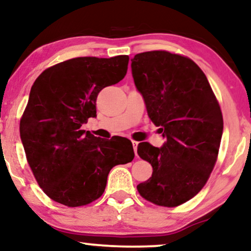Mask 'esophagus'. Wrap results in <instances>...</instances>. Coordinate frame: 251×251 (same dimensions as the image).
Returning a JSON list of instances; mask_svg holds the SVG:
<instances>
[{
    "mask_svg": "<svg viewBox=\"0 0 251 251\" xmlns=\"http://www.w3.org/2000/svg\"><path fill=\"white\" fill-rule=\"evenodd\" d=\"M132 146H133V151H135V155H136V158H138V154H137V146H138V142L132 141Z\"/></svg>",
    "mask_w": 251,
    "mask_h": 251,
    "instance_id": "obj_1",
    "label": "esophagus"
}]
</instances>
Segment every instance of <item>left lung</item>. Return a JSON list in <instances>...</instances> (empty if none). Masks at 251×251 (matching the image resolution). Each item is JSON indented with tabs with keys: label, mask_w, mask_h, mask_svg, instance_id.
I'll return each mask as SVG.
<instances>
[{
	"label": "left lung",
	"mask_w": 251,
	"mask_h": 251,
	"mask_svg": "<svg viewBox=\"0 0 251 251\" xmlns=\"http://www.w3.org/2000/svg\"><path fill=\"white\" fill-rule=\"evenodd\" d=\"M133 82L152 122L166 138L161 148L141 143L137 153L153 168L137 185L143 198L174 207L200 193L216 165L224 121L209 80L190 58L165 50L131 60Z\"/></svg>",
	"instance_id": "left-lung-1"
}]
</instances>
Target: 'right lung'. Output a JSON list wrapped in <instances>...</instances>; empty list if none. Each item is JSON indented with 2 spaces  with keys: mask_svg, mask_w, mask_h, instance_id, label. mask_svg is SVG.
Here are the masks:
<instances>
[{
  "mask_svg": "<svg viewBox=\"0 0 251 251\" xmlns=\"http://www.w3.org/2000/svg\"><path fill=\"white\" fill-rule=\"evenodd\" d=\"M129 56L76 57L48 68L31 87L19 126L35 180L66 206L90 204L103 194L110 169L135 157L129 139L105 141L82 130L96 118L97 97L125 78Z\"/></svg>",
  "mask_w": 251,
  "mask_h": 251,
  "instance_id": "obj_1",
  "label": "right lung"
}]
</instances>
